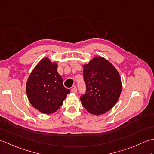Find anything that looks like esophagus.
<instances>
[{"label":"esophagus","instance_id":"esophagus-1","mask_svg":"<svg viewBox=\"0 0 154 154\" xmlns=\"http://www.w3.org/2000/svg\"><path fill=\"white\" fill-rule=\"evenodd\" d=\"M71 93H77V87H73V88H72L71 89Z\"/></svg>","mask_w":154,"mask_h":154}]
</instances>
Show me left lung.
Listing matches in <instances>:
<instances>
[{"label": "left lung", "mask_w": 154, "mask_h": 154, "mask_svg": "<svg viewBox=\"0 0 154 154\" xmlns=\"http://www.w3.org/2000/svg\"><path fill=\"white\" fill-rule=\"evenodd\" d=\"M87 93L81 97L83 106L94 115H100L115 105L122 91L119 71L105 58L97 56L84 64Z\"/></svg>", "instance_id": "obj_1"}]
</instances>
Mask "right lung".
Masks as SVG:
<instances>
[{
    "label": "right lung",
    "instance_id": "right-lung-1",
    "mask_svg": "<svg viewBox=\"0 0 154 154\" xmlns=\"http://www.w3.org/2000/svg\"><path fill=\"white\" fill-rule=\"evenodd\" d=\"M28 100L40 112L53 114L60 109L69 89L65 88L57 63L44 57L35 65L26 85Z\"/></svg>",
    "mask_w": 154,
    "mask_h": 154
}]
</instances>
